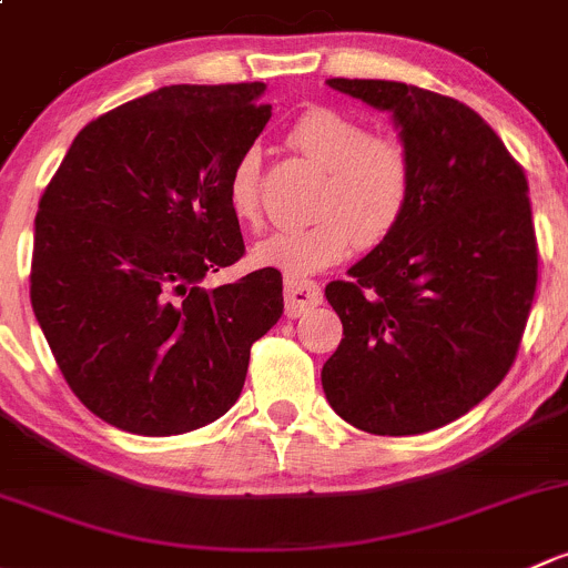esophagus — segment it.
<instances>
[{
  "label": "esophagus",
  "instance_id": "obj_1",
  "mask_svg": "<svg viewBox=\"0 0 568 568\" xmlns=\"http://www.w3.org/2000/svg\"><path fill=\"white\" fill-rule=\"evenodd\" d=\"M286 297V317H301L308 308L323 303V290L312 278H286L284 282Z\"/></svg>",
  "mask_w": 568,
  "mask_h": 568
}]
</instances>
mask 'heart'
I'll return each instance as SVG.
<instances>
[{"instance_id": "obj_1", "label": "heart", "mask_w": 568, "mask_h": 568, "mask_svg": "<svg viewBox=\"0 0 568 568\" xmlns=\"http://www.w3.org/2000/svg\"><path fill=\"white\" fill-rule=\"evenodd\" d=\"M290 144L314 166L325 169L314 224L282 230L254 248V262L286 273L312 276L338 265L355 243H385L405 221L415 194L410 150L394 136L369 133L364 122L336 109H308L290 131ZM237 221L262 224V161L256 150L241 155L226 183Z\"/></svg>"}]
</instances>
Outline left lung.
Here are the masks:
<instances>
[{
    "label": "left lung",
    "mask_w": 568,
    "mask_h": 568,
    "mask_svg": "<svg viewBox=\"0 0 568 568\" xmlns=\"http://www.w3.org/2000/svg\"><path fill=\"white\" fill-rule=\"evenodd\" d=\"M327 84L394 114L415 194L399 230L325 286L344 338L323 388L369 435H424L493 394L517 358L539 282L528 178L454 98L402 81Z\"/></svg>",
    "instance_id": "obj_1"
}]
</instances>
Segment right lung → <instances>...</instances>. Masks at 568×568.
Listing matches in <instances>:
<instances>
[{
    "label": "right lung",
    "mask_w": 568,
    "mask_h": 568,
    "mask_svg": "<svg viewBox=\"0 0 568 568\" xmlns=\"http://www.w3.org/2000/svg\"><path fill=\"white\" fill-rule=\"evenodd\" d=\"M262 81L172 84L79 131L40 196L29 297L81 405L166 437L221 418L251 344L284 312L282 273L202 278L245 254L226 183L271 120Z\"/></svg>",
    "instance_id": "right-lung-1"
}]
</instances>
